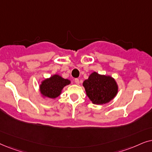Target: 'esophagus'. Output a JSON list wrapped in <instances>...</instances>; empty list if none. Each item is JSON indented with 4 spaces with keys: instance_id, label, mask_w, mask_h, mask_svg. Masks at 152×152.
Returning <instances> with one entry per match:
<instances>
[{
    "instance_id": "1",
    "label": "esophagus",
    "mask_w": 152,
    "mask_h": 152,
    "mask_svg": "<svg viewBox=\"0 0 152 152\" xmlns=\"http://www.w3.org/2000/svg\"><path fill=\"white\" fill-rule=\"evenodd\" d=\"M74 81H75V83H76L77 84V85L79 84V79H78V78H76V79L74 80Z\"/></svg>"
}]
</instances>
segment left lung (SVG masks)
Returning <instances> with one entry per match:
<instances>
[{
	"label": "left lung",
	"mask_w": 152,
	"mask_h": 152,
	"mask_svg": "<svg viewBox=\"0 0 152 152\" xmlns=\"http://www.w3.org/2000/svg\"><path fill=\"white\" fill-rule=\"evenodd\" d=\"M87 96L92 104H108L118 93V85L114 78L109 75L99 74L96 72L90 74L83 83Z\"/></svg>",
	"instance_id": "8db88e82"
}]
</instances>
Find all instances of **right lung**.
Returning a JSON list of instances; mask_svg holds the SVG:
<instances>
[{
  "label": "right lung",
  "instance_id": "obj_1",
  "mask_svg": "<svg viewBox=\"0 0 152 152\" xmlns=\"http://www.w3.org/2000/svg\"><path fill=\"white\" fill-rule=\"evenodd\" d=\"M70 83V80L62 78L60 75L56 74L42 80L39 86V91L43 98L55 99L61 94L64 87Z\"/></svg>",
  "mask_w": 152,
  "mask_h": 152
}]
</instances>
